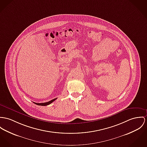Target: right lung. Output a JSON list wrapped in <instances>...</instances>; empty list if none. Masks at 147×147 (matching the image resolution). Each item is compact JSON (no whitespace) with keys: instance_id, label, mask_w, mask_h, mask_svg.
Masks as SVG:
<instances>
[{"instance_id":"1","label":"right lung","mask_w":147,"mask_h":147,"mask_svg":"<svg viewBox=\"0 0 147 147\" xmlns=\"http://www.w3.org/2000/svg\"><path fill=\"white\" fill-rule=\"evenodd\" d=\"M55 100H57V98H54L50 101L47 102H44V103H36V102H34V103H35L36 105H39V106H47V105H49L50 104H51L52 102L54 101Z\"/></svg>"}]
</instances>
